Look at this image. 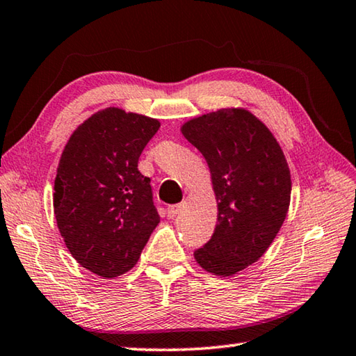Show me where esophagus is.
<instances>
[{
  "instance_id": "obj_1",
  "label": "esophagus",
  "mask_w": 356,
  "mask_h": 356,
  "mask_svg": "<svg viewBox=\"0 0 356 356\" xmlns=\"http://www.w3.org/2000/svg\"><path fill=\"white\" fill-rule=\"evenodd\" d=\"M180 210H182V204H174V206H170L166 210L168 218H174V216H177Z\"/></svg>"
}]
</instances>
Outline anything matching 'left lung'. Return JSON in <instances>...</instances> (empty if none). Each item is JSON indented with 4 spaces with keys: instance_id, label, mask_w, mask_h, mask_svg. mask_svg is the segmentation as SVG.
<instances>
[{
    "instance_id": "left-lung-1",
    "label": "left lung",
    "mask_w": 356,
    "mask_h": 356,
    "mask_svg": "<svg viewBox=\"0 0 356 356\" xmlns=\"http://www.w3.org/2000/svg\"><path fill=\"white\" fill-rule=\"evenodd\" d=\"M180 131L206 159L218 204L213 236L195 259L209 273L232 276L264 256L286 220L292 180L284 152L245 108L193 118Z\"/></svg>"
}]
</instances>
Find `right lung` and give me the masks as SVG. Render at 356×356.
Masks as SVG:
<instances>
[{
	"mask_svg": "<svg viewBox=\"0 0 356 356\" xmlns=\"http://www.w3.org/2000/svg\"><path fill=\"white\" fill-rule=\"evenodd\" d=\"M160 122L110 106L70 135L59 159L53 209L75 261L110 280L135 267L160 215L138 160Z\"/></svg>",
	"mask_w": 356,
	"mask_h": 356,
	"instance_id": "add662e5",
	"label": "right lung"
}]
</instances>
